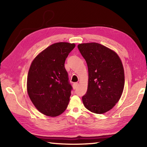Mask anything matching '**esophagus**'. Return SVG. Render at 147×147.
Segmentation results:
<instances>
[{
  "mask_svg": "<svg viewBox=\"0 0 147 147\" xmlns=\"http://www.w3.org/2000/svg\"><path fill=\"white\" fill-rule=\"evenodd\" d=\"M78 86V83H73V88H74V89H76Z\"/></svg>",
  "mask_w": 147,
  "mask_h": 147,
  "instance_id": "esophagus-1",
  "label": "esophagus"
}]
</instances>
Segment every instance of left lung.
Listing matches in <instances>:
<instances>
[{
    "label": "left lung",
    "mask_w": 147,
    "mask_h": 147,
    "mask_svg": "<svg viewBox=\"0 0 147 147\" xmlns=\"http://www.w3.org/2000/svg\"><path fill=\"white\" fill-rule=\"evenodd\" d=\"M78 48L88 70V89L83 103L93 113L104 114L112 109L123 93V64L116 53L98 43H81Z\"/></svg>",
    "instance_id": "obj_1"
}]
</instances>
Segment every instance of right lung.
<instances>
[{"label":"right lung","mask_w":147,"mask_h":147,"mask_svg":"<svg viewBox=\"0 0 147 147\" xmlns=\"http://www.w3.org/2000/svg\"><path fill=\"white\" fill-rule=\"evenodd\" d=\"M74 47V43H54L40 53L30 65L28 93L35 107L47 116H57L67 107L73 88L64 63Z\"/></svg>","instance_id":"obj_1"}]
</instances>
